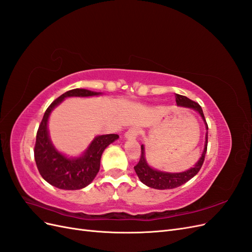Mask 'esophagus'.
<instances>
[{
  "label": "esophagus",
  "mask_w": 252,
  "mask_h": 252,
  "mask_svg": "<svg viewBox=\"0 0 252 252\" xmlns=\"http://www.w3.org/2000/svg\"><path fill=\"white\" fill-rule=\"evenodd\" d=\"M139 133H140V131H139V129H136V128H134V127H131V128H129L128 130L126 131V133H125V138L126 139H135L136 136L139 135Z\"/></svg>",
  "instance_id": "34e87169"
}]
</instances>
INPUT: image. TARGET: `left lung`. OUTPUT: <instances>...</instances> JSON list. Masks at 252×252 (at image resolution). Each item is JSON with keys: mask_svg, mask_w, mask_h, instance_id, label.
<instances>
[{"mask_svg": "<svg viewBox=\"0 0 252 252\" xmlns=\"http://www.w3.org/2000/svg\"><path fill=\"white\" fill-rule=\"evenodd\" d=\"M175 101H177V104L180 106H184V107L188 108H192L196 110L201 114V117L203 118L205 124H206V129L208 130V125L207 122L205 120L204 113L202 110L201 106L197 104L194 101H191L190 98H188L185 95H181V94H175ZM207 144H208V132L206 133V142H205V148L203 151V155L201 158L199 159L194 167L190 168L189 170L185 172H181V173H168V172H162V171H158L150 168L148 164L146 163V159H145V154H144V146L142 145L141 146V158L139 163L134 166V170L138 174L139 179L141 180L142 183H144L145 185H147L151 188L155 189H172V188H177L183 184H185L186 182H188L190 179H192L194 175L200 171L201 167L205 161V155L206 151H207Z\"/></svg>", "mask_w": 252, "mask_h": 252, "instance_id": "1", "label": "left lung"}]
</instances>
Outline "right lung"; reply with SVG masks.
<instances>
[{"label": "right lung", "mask_w": 252, "mask_h": 252, "mask_svg": "<svg viewBox=\"0 0 252 252\" xmlns=\"http://www.w3.org/2000/svg\"><path fill=\"white\" fill-rule=\"evenodd\" d=\"M87 89H72L66 91L53 101L44 113L36 132L34 145V159L42 178L49 184L60 189L78 190L89 185L100 169L101 157L104 149L113 141L119 139L118 134L96 136L89 148L79 158H67L58 152L49 140L47 121L51 110L67 96L97 95Z\"/></svg>", "instance_id": "obj_1"}]
</instances>
